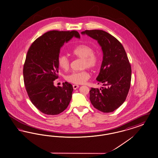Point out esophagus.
<instances>
[{
	"mask_svg": "<svg viewBox=\"0 0 158 158\" xmlns=\"http://www.w3.org/2000/svg\"><path fill=\"white\" fill-rule=\"evenodd\" d=\"M78 88H79V86L77 85H73V88L75 90H76V89H77Z\"/></svg>",
	"mask_w": 158,
	"mask_h": 158,
	"instance_id": "esophagus-1",
	"label": "esophagus"
}]
</instances>
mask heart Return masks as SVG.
I'll return each mask as SVG.
<instances>
[{
  "label": "heart",
  "mask_w": 158,
  "mask_h": 158,
  "mask_svg": "<svg viewBox=\"0 0 158 158\" xmlns=\"http://www.w3.org/2000/svg\"><path fill=\"white\" fill-rule=\"evenodd\" d=\"M72 53L74 56L83 59L82 68L95 69L98 63V57L95 54L94 49L88 44H80L75 47ZM57 63L59 67L64 70L69 69L71 61L65 55H60L57 57ZM89 73L86 70L79 72H73L65 76V80L74 84H83L89 78Z\"/></svg>",
  "instance_id": "b5f03b06"
}]
</instances>
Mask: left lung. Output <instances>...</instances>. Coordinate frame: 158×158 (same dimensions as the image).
Masks as SVG:
<instances>
[{
  "mask_svg": "<svg viewBox=\"0 0 158 158\" xmlns=\"http://www.w3.org/2000/svg\"><path fill=\"white\" fill-rule=\"evenodd\" d=\"M82 34L97 40L103 54L96 80L105 87L92 88L90 101L102 112H112L125 101L131 87L132 70L126 52L120 42L107 32L95 29L86 30Z\"/></svg>",
  "mask_w": 158,
  "mask_h": 158,
  "instance_id": "obj_1",
  "label": "left lung"
}]
</instances>
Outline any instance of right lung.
<instances>
[{"label": "right lung", "instance_id": "1", "mask_svg": "<svg viewBox=\"0 0 158 158\" xmlns=\"http://www.w3.org/2000/svg\"><path fill=\"white\" fill-rule=\"evenodd\" d=\"M73 36L80 38L76 31H51L37 38L27 52L23 65V81L27 95L41 112L55 115L69 104L72 85L65 82L56 87L53 81L59 77L57 57L64 43Z\"/></svg>", "mask_w": 158, "mask_h": 158}]
</instances>
